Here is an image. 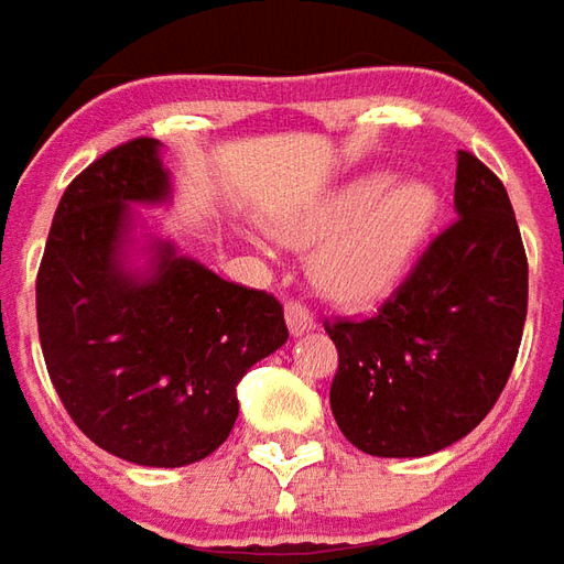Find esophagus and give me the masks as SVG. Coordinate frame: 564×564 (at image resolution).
I'll return each mask as SVG.
<instances>
[{"label": "esophagus", "mask_w": 564, "mask_h": 564, "mask_svg": "<svg viewBox=\"0 0 564 564\" xmlns=\"http://www.w3.org/2000/svg\"><path fill=\"white\" fill-rule=\"evenodd\" d=\"M286 323H290V332L293 335H305L317 326V317L311 314V307L305 302H290L286 305Z\"/></svg>", "instance_id": "1"}]
</instances>
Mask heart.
<instances>
[{"mask_svg": "<svg viewBox=\"0 0 564 564\" xmlns=\"http://www.w3.org/2000/svg\"><path fill=\"white\" fill-rule=\"evenodd\" d=\"M437 214L435 186L368 172L317 198L278 229L295 247L323 245L314 281L338 302H371L402 281Z\"/></svg>", "mask_w": 564, "mask_h": 564, "instance_id": "heart-1", "label": "heart"}]
</instances>
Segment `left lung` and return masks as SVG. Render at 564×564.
I'll list each match as a JSON object with an SVG mask.
<instances>
[{
	"label": "left lung",
	"instance_id": "obj_1",
	"mask_svg": "<svg viewBox=\"0 0 564 564\" xmlns=\"http://www.w3.org/2000/svg\"><path fill=\"white\" fill-rule=\"evenodd\" d=\"M456 220L366 319H326L338 347L329 402L344 437L411 459L480 423L517 362L529 259L505 184L468 150L456 162Z\"/></svg>",
	"mask_w": 564,
	"mask_h": 564
}]
</instances>
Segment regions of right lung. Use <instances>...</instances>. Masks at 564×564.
Masks as SVG:
<instances>
[{"label": "right lung", "instance_id": "obj_1", "mask_svg": "<svg viewBox=\"0 0 564 564\" xmlns=\"http://www.w3.org/2000/svg\"><path fill=\"white\" fill-rule=\"evenodd\" d=\"M160 141L117 144L66 186L35 278L44 366L93 444L150 468L210 456L235 387L286 338L283 305L156 245L150 278L120 265L129 202H162Z\"/></svg>", "mask_w": 564, "mask_h": 564}]
</instances>
